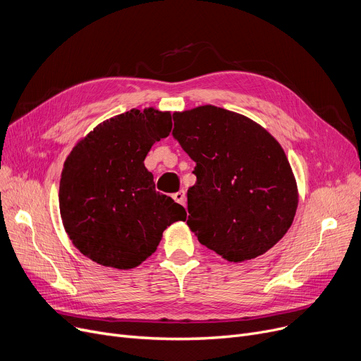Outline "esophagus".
<instances>
[{"label":"esophagus","mask_w":361,"mask_h":361,"mask_svg":"<svg viewBox=\"0 0 361 361\" xmlns=\"http://www.w3.org/2000/svg\"><path fill=\"white\" fill-rule=\"evenodd\" d=\"M173 199H174L177 203L185 206V193H184L183 190H180V192H177L176 195H173Z\"/></svg>","instance_id":"obj_1"}]
</instances>
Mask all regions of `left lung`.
I'll return each instance as SVG.
<instances>
[{
    "mask_svg": "<svg viewBox=\"0 0 361 361\" xmlns=\"http://www.w3.org/2000/svg\"><path fill=\"white\" fill-rule=\"evenodd\" d=\"M173 136L195 162L187 225L228 262L255 259L286 235L298 192L286 152L241 114L203 105L174 112Z\"/></svg>",
    "mask_w": 361,
    "mask_h": 361,
    "instance_id": "1",
    "label": "left lung"
}]
</instances>
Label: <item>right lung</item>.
Listing matches in <instances>:
<instances>
[{"label": "right lung", "mask_w": 361, "mask_h": 361, "mask_svg": "<svg viewBox=\"0 0 361 361\" xmlns=\"http://www.w3.org/2000/svg\"><path fill=\"white\" fill-rule=\"evenodd\" d=\"M171 112L130 109L94 127L73 147L60 180V214L74 247L117 269L136 268L185 209L155 190L143 161L169 135Z\"/></svg>", "instance_id": "add662e5"}]
</instances>
